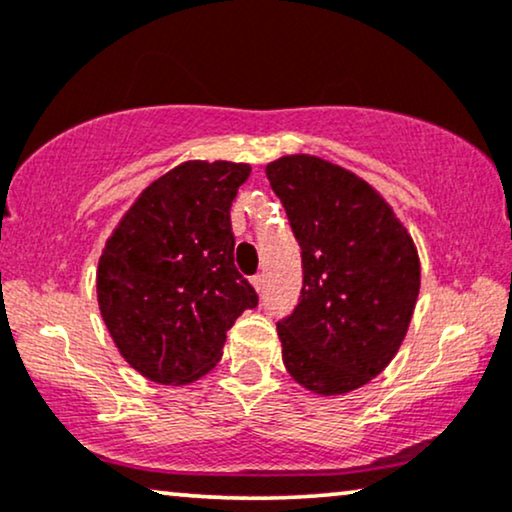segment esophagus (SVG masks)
I'll list each match as a JSON object with an SVG mask.
<instances>
[{"instance_id":"34e87169","label":"esophagus","mask_w":512,"mask_h":512,"mask_svg":"<svg viewBox=\"0 0 512 512\" xmlns=\"http://www.w3.org/2000/svg\"><path fill=\"white\" fill-rule=\"evenodd\" d=\"M263 282H265V275H263V272H258V275L251 277V284H254V289H256V291H261V289H263Z\"/></svg>"}]
</instances>
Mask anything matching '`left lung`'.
I'll list each match as a JSON object with an SVG mask.
<instances>
[{
    "label": "left lung",
    "instance_id": "left-lung-1",
    "mask_svg": "<svg viewBox=\"0 0 512 512\" xmlns=\"http://www.w3.org/2000/svg\"><path fill=\"white\" fill-rule=\"evenodd\" d=\"M265 176L303 258L294 313L277 322L291 378L315 395L367 386L397 355L421 289L416 244L378 190L315 155H284Z\"/></svg>",
    "mask_w": 512,
    "mask_h": 512
}]
</instances>
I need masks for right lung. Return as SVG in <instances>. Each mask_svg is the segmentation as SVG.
<instances>
[{"instance_id": "obj_1", "label": "right lung", "mask_w": 512, "mask_h": 512, "mask_svg": "<svg viewBox=\"0 0 512 512\" xmlns=\"http://www.w3.org/2000/svg\"><path fill=\"white\" fill-rule=\"evenodd\" d=\"M249 164L190 159L145 188L105 242L96 291L119 355L162 386L221 360L225 334L258 296L235 268L230 207Z\"/></svg>"}]
</instances>
